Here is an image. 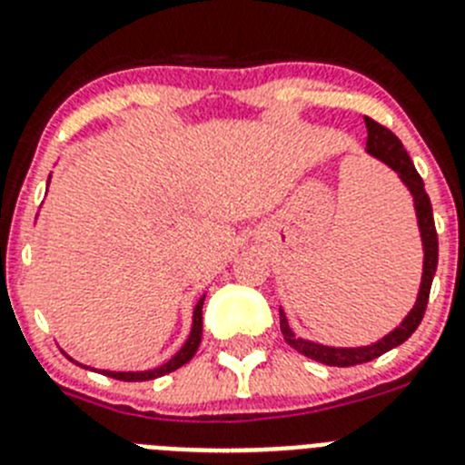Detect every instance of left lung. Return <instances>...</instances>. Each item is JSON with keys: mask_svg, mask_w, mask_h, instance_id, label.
I'll list each match as a JSON object with an SVG mask.
<instances>
[{"mask_svg": "<svg viewBox=\"0 0 465 465\" xmlns=\"http://www.w3.org/2000/svg\"><path fill=\"white\" fill-rule=\"evenodd\" d=\"M365 127H368V153L375 155V158L381 160L384 165L391 167V170L401 176V182L408 186V191L412 193L414 209H417L419 232H421V244H424V274H421V286H419V295L412 312L402 319V323L396 331L389 332V335L381 338L380 342L368 344V347H326V344H316L310 342V340L298 338V335L289 328V322H286L283 312L279 310V326H282L283 340H286L295 351L307 356V359L319 361V363L326 365H335V368H349V365L368 363V361H375L377 356L386 354L389 349L405 342V340L417 331L421 319H424L426 305H429L430 283H433L435 268H438V232H435L433 207H430V200L429 195H426L421 176L414 170L408 151L402 149L401 139H398L389 127L380 125V123L372 121V118H365Z\"/></svg>", "mask_w": 465, "mask_h": 465, "instance_id": "8db88e82", "label": "left lung"}]
</instances>
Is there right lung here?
Here are the masks:
<instances>
[{"label": "right lung", "mask_w": 465, "mask_h": 465, "mask_svg": "<svg viewBox=\"0 0 465 465\" xmlns=\"http://www.w3.org/2000/svg\"><path fill=\"white\" fill-rule=\"evenodd\" d=\"M203 305H204V298H200L197 300L195 312H193V331H191V335H188L186 344H183V347L176 351V356H172L165 365H160V368H155V371H146V372H109V371H104L102 375H109V377H114V380H121V381H146V380H155V377L167 375V372L176 371V368H182L183 363H188V361L195 356L197 347H200V340H203Z\"/></svg>", "instance_id": "obj_1"}]
</instances>
